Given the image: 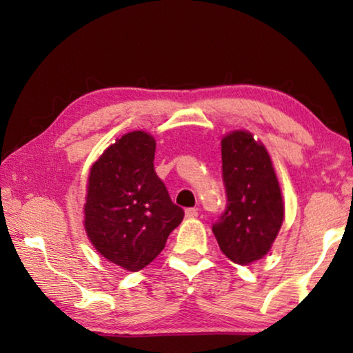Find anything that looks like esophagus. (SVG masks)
<instances>
[{"label":"esophagus","instance_id":"esophagus-1","mask_svg":"<svg viewBox=\"0 0 353 353\" xmlns=\"http://www.w3.org/2000/svg\"><path fill=\"white\" fill-rule=\"evenodd\" d=\"M199 214V212H198V208H187V210H185V216L187 218H196Z\"/></svg>","mask_w":353,"mask_h":353}]
</instances>
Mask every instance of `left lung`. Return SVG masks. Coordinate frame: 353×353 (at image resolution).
<instances>
[{
	"mask_svg": "<svg viewBox=\"0 0 353 353\" xmlns=\"http://www.w3.org/2000/svg\"><path fill=\"white\" fill-rule=\"evenodd\" d=\"M227 204L212 225L219 249L238 265L268 254L283 223L282 193L270 154L249 132L221 141Z\"/></svg>",
	"mask_w": 353,
	"mask_h": 353,
	"instance_id": "left-lung-1",
	"label": "left lung"
}]
</instances>
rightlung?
I'll return each mask as SVG.
<instances>
[{"label":"right lung","mask_w":353,"mask_h":353,"mask_svg":"<svg viewBox=\"0 0 353 353\" xmlns=\"http://www.w3.org/2000/svg\"><path fill=\"white\" fill-rule=\"evenodd\" d=\"M155 140L141 130L117 140L88 177L85 230L107 260L137 272L162 252L183 219L154 170Z\"/></svg>","instance_id":"obj_1"}]
</instances>
